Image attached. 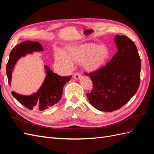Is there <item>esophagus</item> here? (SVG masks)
I'll use <instances>...</instances> for the list:
<instances>
[{"label": "esophagus", "instance_id": "1", "mask_svg": "<svg viewBox=\"0 0 154 154\" xmlns=\"http://www.w3.org/2000/svg\"><path fill=\"white\" fill-rule=\"evenodd\" d=\"M81 74L80 73L78 72H76V73H74V75H73V78L76 79V80H78V79H80L81 78Z\"/></svg>", "mask_w": 154, "mask_h": 154}]
</instances>
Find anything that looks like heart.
Returning <instances> with one entry per match:
<instances>
[{
  "label": "heart",
  "mask_w": 154,
  "mask_h": 154,
  "mask_svg": "<svg viewBox=\"0 0 154 154\" xmlns=\"http://www.w3.org/2000/svg\"><path fill=\"white\" fill-rule=\"evenodd\" d=\"M110 51L105 45L86 43L72 45L68 48V54L63 51H58L56 54V62L66 71L73 66L72 61L82 62L86 71L92 72L101 68L109 59Z\"/></svg>",
  "instance_id": "obj_1"
}]
</instances>
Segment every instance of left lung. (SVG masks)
<instances>
[{
	"instance_id": "1",
	"label": "left lung",
	"mask_w": 154,
	"mask_h": 154,
	"mask_svg": "<svg viewBox=\"0 0 154 154\" xmlns=\"http://www.w3.org/2000/svg\"><path fill=\"white\" fill-rule=\"evenodd\" d=\"M114 41L118 52L110 62L85 74L93 83V89L87 97L93 107L100 111L120 109L137 92L140 83L141 61L136 45L123 35H116Z\"/></svg>"
}]
</instances>
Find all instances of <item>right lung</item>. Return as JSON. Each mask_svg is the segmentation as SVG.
<instances>
[{"label": "right lung", "instance_id": "right-lung-1", "mask_svg": "<svg viewBox=\"0 0 154 154\" xmlns=\"http://www.w3.org/2000/svg\"><path fill=\"white\" fill-rule=\"evenodd\" d=\"M44 50L38 42L24 41L17 45L11 51L6 66V73L9 85H11L12 72L19 58L27 54L39 52ZM46 76L44 81L36 92L29 96L19 94L12 91L11 94L17 101L30 110L33 109L42 111L53 106L61 99L63 88L71 80V76H60L53 72L48 66H44Z\"/></svg>", "mask_w": 154, "mask_h": 154}]
</instances>
